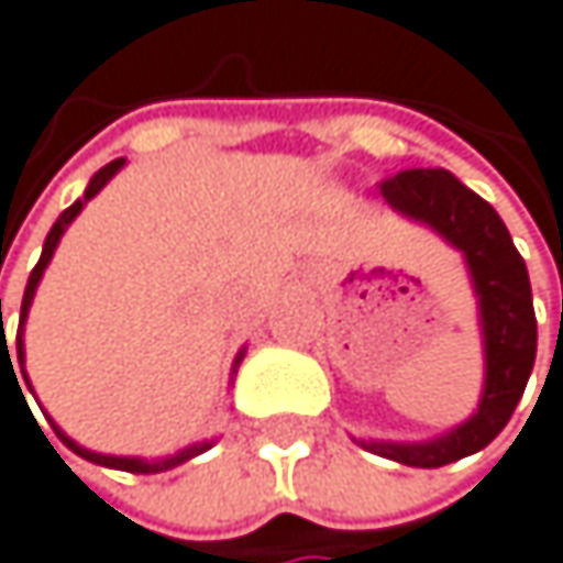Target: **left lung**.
I'll return each mask as SVG.
<instances>
[{
    "mask_svg": "<svg viewBox=\"0 0 563 563\" xmlns=\"http://www.w3.org/2000/svg\"><path fill=\"white\" fill-rule=\"evenodd\" d=\"M386 203L432 227L465 256L472 290L478 297V327L485 346V386L478 409L445 435L429 442H376L356 439L366 452L412 468H442L482 452L511 419L525 396L538 353V320L531 279L498 210L442 167H416L383 184Z\"/></svg>",
    "mask_w": 563,
    "mask_h": 563,
    "instance_id": "1",
    "label": "left lung"
}]
</instances>
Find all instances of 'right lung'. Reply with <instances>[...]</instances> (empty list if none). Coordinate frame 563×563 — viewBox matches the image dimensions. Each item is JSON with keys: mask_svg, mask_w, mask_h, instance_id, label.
I'll use <instances>...</instances> for the list:
<instances>
[{"mask_svg": "<svg viewBox=\"0 0 563 563\" xmlns=\"http://www.w3.org/2000/svg\"><path fill=\"white\" fill-rule=\"evenodd\" d=\"M124 167V157H118V161H111V164H104L91 180H88V187H85V194L68 207V210H62L58 213V220L52 223V230H48V236H45V243H42V256H38V263H35V269L29 273V284H25V297H22V313H19V333H15V353H19V373H22V379H25V386H29V376H25V343H22V327H25V320H29V307H32V300H35V290H38V279H42V273H45V266L52 263V253H55V246H58V240H62V233L68 230V223L81 213V207L118 174ZM0 327H2V300H0ZM243 353L246 350H240L236 353V360H233V373H236V366L243 363ZM2 366H9L12 369V360H9V346H5V333H2V343H0V369ZM12 376H15V369H12ZM15 386H19V379H15ZM32 389V386H29ZM19 393H22V386H19ZM52 422V419H48ZM52 429H55V435L75 452V455H81L85 462H95V465H104V468H121V472H134V475H157V472H167V468H177V465H184L187 459H194V455H200V452H207L213 442H194V445H187V449H180V452H174V455H167V459H137V455H101V452H91V449H85V445H78L75 439H68L55 422H52Z\"/></svg>", "mask_w": 563, "mask_h": 563, "instance_id": "add662e5", "label": "right lung"}]
</instances>
